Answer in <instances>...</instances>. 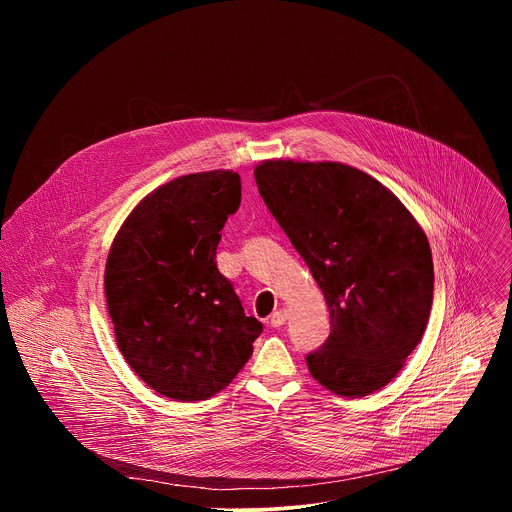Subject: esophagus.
<instances>
[{
  "instance_id": "1",
  "label": "esophagus",
  "mask_w": 512,
  "mask_h": 512,
  "mask_svg": "<svg viewBox=\"0 0 512 512\" xmlns=\"http://www.w3.org/2000/svg\"><path fill=\"white\" fill-rule=\"evenodd\" d=\"M285 320H287V310H277V312L271 314L269 326H271V328H279V326L285 324Z\"/></svg>"
}]
</instances>
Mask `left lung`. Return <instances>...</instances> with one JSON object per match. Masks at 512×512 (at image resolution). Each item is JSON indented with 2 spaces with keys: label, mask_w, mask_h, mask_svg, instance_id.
I'll use <instances>...</instances> for the list:
<instances>
[{
  "label": "left lung",
  "mask_w": 512,
  "mask_h": 512,
  "mask_svg": "<svg viewBox=\"0 0 512 512\" xmlns=\"http://www.w3.org/2000/svg\"><path fill=\"white\" fill-rule=\"evenodd\" d=\"M255 180L330 310V336L306 356L312 377L342 397L379 391L429 320L425 233L393 192L344 164L271 160L255 168Z\"/></svg>",
  "instance_id": "1"
}]
</instances>
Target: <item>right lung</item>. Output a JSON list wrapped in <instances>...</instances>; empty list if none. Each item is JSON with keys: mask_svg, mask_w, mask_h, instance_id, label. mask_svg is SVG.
Wrapping results in <instances>:
<instances>
[{"mask_svg": "<svg viewBox=\"0 0 512 512\" xmlns=\"http://www.w3.org/2000/svg\"><path fill=\"white\" fill-rule=\"evenodd\" d=\"M239 204L235 172L180 176L133 208L107 257L117 346L141 381L174 401L223 391L263 332L214 261Z\"/></svg>", "mask_w": 512, "mask_h": 512, "instance_id": "obj_1", "label": "right lung"}]
</instances>
